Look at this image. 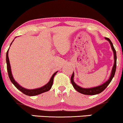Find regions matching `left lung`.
<instances>
[{
    "label": "left lung",
    "mask_w": 123,
    "mask_h": 123,
    "mask_svg": "<svg viewBox=\"0 0 123 123\" xmlns=\"http://www.w3.org/2000/svg\"><path fill=\"white\" fill-rule=\"evenodd\" d=\"M105 39H106L107 40H108L110 44H111V49H112L114 53V58H115V63H114L112 71H111V77H110L108 81H106L105 83L102 84V85L98 86V87H93V88H81V87H79L73 81V77H74V73H73L72 75L71 76V78H70V80H71V83L72 84V85L74 87V88L77 91H78L79 92L81 93V94H84V95H96V94H99V93L102 92L103 91H104L105 89L106 88L107 86H108L109 83L111 82V80L113 78L114 76H115V72H116V61H117V56H116V50L115 48L113 47V45L112 43L110 40L109 39L108 37H105Z\"/></svg>",
    "instance_id": "left-lung-1"
}]
</instances>
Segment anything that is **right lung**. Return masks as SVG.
Wrapping results in <instances>:
<instances>
[{
	"label": "right lung",
	"instance_id": "1",
	"mask_svg": "<svg viewBox=\"0 0 123 123\" xmlns=\"http://www.w3.org/2000/svg\"><path fill=\"white\" fill-rule=\"evenodd\" d=\"M12 43H11V44H12ZM8 50H7V53H6L7 69L8 77H9L10 80H11L12 83L15 86V87H16L18 89V90H19V91H21L22 93H24V94H25V95H26L35 96L36 95H39V94H42V93L46 92V91H48L49 90H50V89L51 88V87H52V86H53V84L54 77V76L55 75L56 73H57V72H56L55 73H54L53 75L52 76L50 80L49 81V82L47 84H46L45 86H44L43 87H41V88L34 89V90H28V89H25L24 88H23V87H21V86H19V84H18V83L15 81L13 77H12V71H11L9 59H8Z\"/></svg>",
	"mask_w": 123,
	"mask_h": 123
}]
</instances>
